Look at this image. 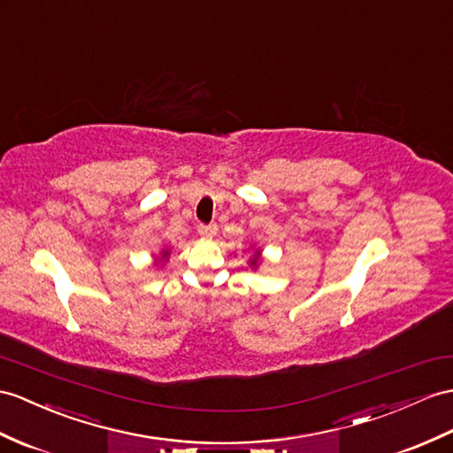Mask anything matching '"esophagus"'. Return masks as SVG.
<instances>
[{
	"mask_svg": "<svg viewBox=\"0 0 453 453\" xmlns=\"http://www.w3.org/2000/svg\"><path fill=\"white\" fill-rule=\"evenodd\" d=\"M197 233H200L205 238H211V236L217 234V225L215 223H211V225H200V226H197Z\"/></svg>",
	"mask_w": 453,
	"mask_h": 453,
	"instance_id": "1",
	"label": "esophagus"
}]
</instances>
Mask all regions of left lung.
<instances>
[{
	"label": "left lung",
	"mask_w": 453,
	"mask_h": 453,
	"mask_svg": "<svg viewBox=\"0 0 453 453\" xmlns=\"http://www.w3.org/2000/svg\"><path fill=\"white\" fill-rule=\"evenodd\" d=\"M256 263H257V259H253V261H251V265H256Z\"/></svg>",
	"instance_id": "1"
}]
</instances>
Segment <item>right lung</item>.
Returning a JSON list of instances; mask_svg holds the SVG:
<instances>
[{"instance_id": "1", "label": "right lung", "mask_w": 453, "mask_h": 453, "mask_svg": "<svg viewBox=\"0 0 453 453\" xmlns=\"http://www.w3.org/2000/svg\"><path fill=\"white\" fill-rule=\"evenodd\" d=\"M169 256V253L167 251H163V257H167Z\"/></svg>"}]
</instances>
